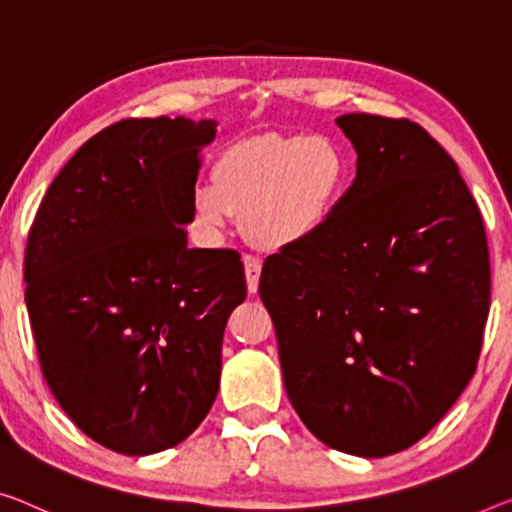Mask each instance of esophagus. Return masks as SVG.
<instances>
[{
	"label": "esophagus",
	"instance_id": "1",
	"mask_svg": "<svg viewBox=\"0 0 512 512\" xmlns=\"http://www.w3.org/2000/svg\"><path fill=\"white\" fill-rule=\"evenodd\" d=\"M242 263H245V277H247V290L249 293H256L258 290V281H261V267L263 263L258 261L256 256H245L242 258Z\"/></svg>",
	"mask_w": 512,
	"mask_h": 512
}]
</instances>
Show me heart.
<instances>
[{"instance_id":"b5f03b06","label":"heart","mask_w":512,"mask_h":512,"mask_svg":"<svg viewBox=\"0 0 512 512\" xmlns=\"http://www.w3.org/2000/svg\"><path fill=\"white\" fill-rule=\"evenodd\" d=\"M210 183L190 196L196 229L217 240L233 215H245L247 238L258 249L281 251L302 245L332 219L348 190L350 162L327 137L261 135L222 151Z\"/></svg>"}]
</instances>
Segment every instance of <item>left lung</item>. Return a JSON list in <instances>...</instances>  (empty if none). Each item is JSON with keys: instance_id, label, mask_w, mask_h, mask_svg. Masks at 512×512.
<instances>
[{"instance_id": "obj_1", "label": "left lung", "mask_w": 512, "mask_h": 512, "mask_svg": "<svg viewBox=\"0 0 512 512\" xmlns=\"http://www.w3.org/2000/svg\"><path fill=\"white\" fill-rule=\"evenodd\" d=\"M336 125L357 176L313 238L265 258L258 293L304 426L336 451L384 458L426 437L476 373L490 254L458 164L421 125Z\"/></svg>"}]
</instances>
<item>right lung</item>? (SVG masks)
<instances>
[{"label":"right lung","mask_w":512,"mask_h":512,"mask_svg":"<svg viewBox=\"0 0 512 512\" xmlns=\"http://www.w3.org/2000/svg\"><path fill=\"white\" fill-rule=\"evenodd\" d=\"M217 121L125 119L52 180L29 231L25 302L47 384L84 435L167 451L206 419L247 281L233 249H190V196Z\"/></svg>","instance_id":"add662e5"}]
</instances>
